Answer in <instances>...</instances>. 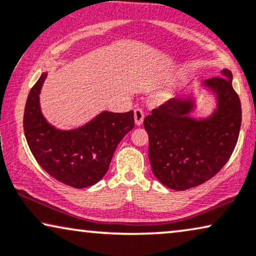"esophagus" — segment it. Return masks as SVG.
<instances>
[{
  "label": "esophagus",
  "instance_id": "obj_1",
  "mask_svg": "<svg viewBox=\"0 0 256 256\" xmlns=\"http://www.w3.org/2000/svg\"><path fill=\"white\" fill-rule=\"evenodd\" d=\"M144 122V112L140 108H136L134 110V122L137 126H140Z\"/></svg>",
  "mask_w": 256,
  "mask_h": 256
}]
</instances>
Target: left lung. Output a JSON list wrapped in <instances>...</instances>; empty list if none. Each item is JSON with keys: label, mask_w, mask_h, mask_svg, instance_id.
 I'll return each mask as SVG.
<instances>
[{"label": "left lung", "mask_w": 256, "mask_h": 256, "mask_svg": "<svg viewBox=\"0 0 256 256\" xmlns=\"http://www.w3.org/2000/svg\"><path fill=\"white\" fill-rule=\"evenodd\" d=\"M202 82L216 108L207 117H193L198 94L176 97L144 119L152 172L162 185L185 190L207 182L226 165L241 128V104L230 71Z\"/></svg>", "instance_id": "left-lung-1"}]
</instances>
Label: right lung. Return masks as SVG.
<instances>
[{"label": "right lung", "instance_id": "1", "mask_svg": "<svg viewBox=\"0 0 256 256\" xmlns=\"http://www.w3.org/2000/svg\"><path fill=\"white\" fill-rule=\"evenodd\" d=\"M46 76V71L42 72L26 103L23 128L30 151L40 168L58 182L74 188L92 186L108 172L118 144L134 128V111L105 110L84 125L60 130L46 120L40 108Z\"/></svg>", "mask_w": 256, "mask_h": 256}]
</instances>
